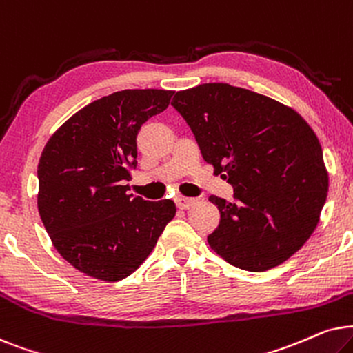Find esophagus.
<instances>
[{"instance_id":"esophagus-1","label":"esophagus","mask_w":353,"mask_h":353,"mask_svg":"<svg viewBox=\"0 0 353 353\" xmlns=\"http://www.w3.org/2000/svg\"><path fill=\"white\" fill-rule=\"evenodd\" d=\"M174 201H176L177 208H181V210H189L190 206L195 203L196 199H189V196H182V195H177L176 199H174Z\"/></svg>"}]
</instances>
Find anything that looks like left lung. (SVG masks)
Listing matches in <instances>:
<instances>
[{
	"label": "left lung",
	"instance_id": "left-lung-1",
	"mask_svg": "<svg viewBox=\"0 0 353 353\" xmlns=\"http://www.w3.org/2000/svg\"><path fill=\"white\" fill-rule=\"evenodd\" d=\"M171 105L234 187V201L210 196L221 213L210 247L253 272L289 260L313 234L330 187L313 129L279 101L229 83L177 92Z\"/></svg>",
	"mask_w": 353,
	"mask_h": 353
}]
</instances>
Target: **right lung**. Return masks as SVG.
<instances>
[{
	"label": "right lung",
	"mask_w": 353,
	"mask_h": 353,
	"mask_svg": "<svg viewBox=\"0 0 353 353\" xmlns=\"http://www.w3.org/2000/svg\"><path fill=\"white\" fill-rule=\"evenodd\" d=\"M174 92L122 90L64 122L39 163V213L59 255L95 279L121 281L137 270L176 214L172 200L128 194L137 168V135Z\"/></svg>",
	"instance_id": "add662e5"
}]
</instances>
